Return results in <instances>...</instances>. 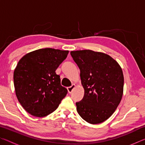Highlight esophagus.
<instances>
[{
	"label": "esophagus",
	"mask_w": 145,
	"mask_h": 145,
	"mask_svg": "<svg viewBox=\"0 0 145 145\" xmlns=\"http://www.w3.org/2000/svg\"><path fill=\"white\" fill-rule=\"evenodd\" d=\"M75 84H72V86H71L70 87H68V88H67V89H68V93H72V91H73V89H74V88H75Z\"/></svg>",
	"instance_id": "esophagus-1"
}]
</instances>
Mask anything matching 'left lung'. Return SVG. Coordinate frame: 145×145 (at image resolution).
I'll return each mask as SVG.
<instances>
[{"mask_svg":"<svg viewBox=\"0 0 145 145\" xmlns=\"http://www.w3.org/2000/svg\"><path fill=\"white\" fill-rule=\"evenodd\" d=\"M80 69L84 95L76 102L77 111L91 124L104 122L114 113L121 101L124 78L121 67L106 54L91 50L72 51Z\"/></svg>","mask_w":145,"mask_h":145,"instance_id":"1","label":"left lung"}]
</instances>
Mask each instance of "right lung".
I'll list each match as a JSON object with an SVG mask.
<instances>
[{
    "mask_svg": "<svg viewBox=\"0 0 145 145\" xmlns=\"http://www.w3.org/2000/svg\"><path fill=\"white\" fill-rule=\"evenodd\" d=\"M68 50L46 48L27 54L14 71L17 99L29 114L44 117L52 113L68 93L61 85L56 70L67 58Z\"/></svg>",
    "mask_w": 145,
    "mask_h": 145,
    "instance_id": "add662e5",
    "label": "right lung"
}]
</instances>
